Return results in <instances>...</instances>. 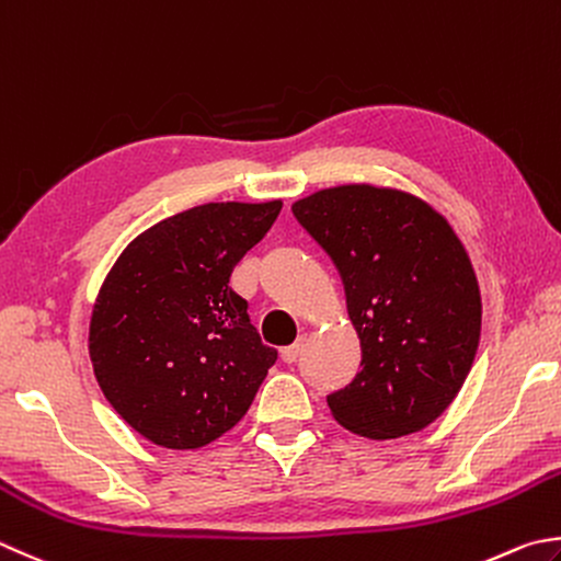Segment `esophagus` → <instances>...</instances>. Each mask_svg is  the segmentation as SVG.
<instances>
[{
	"instance_id": "34e87169",
	"label": "esophagus",
	"mask_w": 561,
	"mask_h": 561,
	"mask_svg": "<svg viewBox=\"0 0 561 561\" xmlns=\"http://www.w3.org/2000/svg\"><path fill=\"white\" fill-rule=\"evenodd\" d=\"M305 336H308V334H300L298 340H295L290 346H283V348H280V356H283V362H285V364H293L295 358L300 356V352H302V344H305Z\"/></svg>"
}]
</instances>
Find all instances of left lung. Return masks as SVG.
<instances>
[{
    "label": "left lung",
    "mask_w": 561,
    "mask_h": 561,
    "mask_svg": "<svg viewBox=\"0 0 561 561\" xmlns=\"http://www.w3.org/2000/svg\"><path fill=\"white\" fill-rule=\"evenodd\" d=\"M340 268L362 371L327 398L366 439L432 425L467 380L481 336V293L447 217L408 190L346 183L293 203Z\"/></svg>",
    "instance_id": "left-lung-1"
}]
</instances>
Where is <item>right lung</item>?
Instances as JSON below:
<instances>
[{
    "mask_svg": "<svg viewBox=\"0 0 561 561\" xmlns=\"http://www.w3.org/2000/svg\"><path fill=\"white\" fill-rule=\"evenodd\" d=\"M207 203L141 231L94 300L90 362L110 405L165 449H197L247 415L278 352L261 342L231 268L280 213Z\"/></svg>",
    "mask_w": 561,
    "mask_h": 561,
    "instance_id": "1",
    "label": "right lung"
}]
</instances>
